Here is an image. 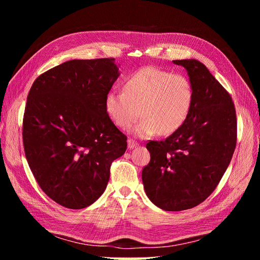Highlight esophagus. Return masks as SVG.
Instances as JSON below:
<instances>
[{"mask_svg": "<svg viewBox=\"0 0 260 260\" xmlns=\"http://www.w3.org/2000/svg\"><path fill=\"white\" fill-rule=\"evenodd\" d=\"M138 145H139V143L137 142V141L132 140V139L128 140V148H133V147H136Z\"/></svg>", "mask_w": 260, "mask_h": 260, "instance_id": "esophagus-1", "label": "esophagus"}]
</instances>
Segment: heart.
Returning <instances> with one entry per match:
<instances>
[{"mask_svg":"<svg viewBox=\"0 0 260 260\" xmlns=\"http://www.w3.org/2000/svg\"><path fill=\"white\" fill-rule=\"evenodd\" d=\"M193 100L192 83L184 75L146 66L128 77L124 91L107 94L105 108L114 123L122 130L130 129L141 114L143 119L135 130L137 136H170L187 119Z\"/></svg>","mask_w":260,"mask_h":260,"instance_id":"1","label":"heart"}]
</instances>
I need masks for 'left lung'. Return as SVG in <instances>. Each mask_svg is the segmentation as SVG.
I'll return each instance as SVG.
<instances>
[{
  "label": "left lung",
  "mask_w": 260,
  "mask_h": 260,
  "mask_svg": "<svg viewBox=\"0 0 260 260\" xmlns=\"http://www.w3.org/2000/svg\"><path fill=\"white\" fill-rule=\"evenodd\" d=\"M186 70L194 91L190 115L164 141H149L151 160L142 170L147 198L157 207L180 211L200 205L215 191L237 145L232 98L196 59L174 60Z\"/></svg>",
  "instance_id": "8db88e82"
}]
</instances>
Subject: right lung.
<instances>
[{"instance_id": "obj_1", "label": "right lung", "mask_w": 260, "mask_h": 260, "mask_svg": "<svg viewBox=\"0 0 260 260\" xmlns=\"http://www.w3.org/2000/svg\"><path fill=\"white\" fill-rule=\"evenodd\" d=\"M115 58L73 59L43 73L28 93L22 120L26 158L38 184L69 209L90 206L105 191L127 137L105 100L119 76Z\"/></svg>"}]
</instances>
